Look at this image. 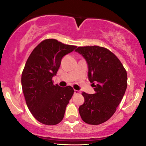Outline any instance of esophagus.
Segmentation results:
<instances>
[{
  "mask_svg": "<svg viewBox=\"0 0 146 146\" xmlns=\"http://www.w3.org/2000/svg\"><path fill=\"white\" fill-rule=\"evenodd\" d=\"M81 92L79 91H77V90H74V94L76 95V94H78V93H80Z\"/></svg>",
  "mask_w": 146,
  "mask_h": 146,
  "instance_id": "1",
  "label": "esophagus"
}]
</instances>
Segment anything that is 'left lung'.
I'll return each mask as SVG.
<instances>
[{
	"label": "left lung",
	"mask_w": 146,
	"mask_h": 146,
	"mask_svg": "<svg viewBox=\"0 0 146 146\" xmlns=\"http://www.w3.org/2000/svg\"><path fill=\"white\" fill-rule=\"evenodd\" d=\"M88 65V78L96 93H82L85 102L79 108L81 119L91 125H99L115 112L127 88V72L119 59L108 48L99 46H79Z\"/></svg>",
	"instance_id": "1"
}]
</instances>
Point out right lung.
<instances>
[{"mask_svg": "<svg viewBox=\"0 0 146 146\" xmlns=\"http://www.w3.org/2000/svg\"><path fill=\"white\" fill-rule=\"evenodd\" d=\"M76 47L48 38L40 42L27 59L21 76L22 89L29 111L40 123L53 125L63 119L74 90L54 85L52 78L62 58Z\"/></svg>", "mask_w": 146, "mask_h": 146, "instance_id": "obj_1", "label": "right lung"}]
</instances>
